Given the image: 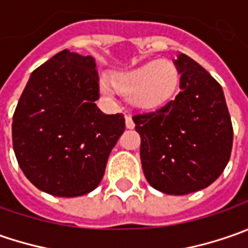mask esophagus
I'll return each mask as SVG.
<instances>
[{
  "label": "esophagus",
  "instance_id": "esophagus-1",
  "mask_svg": "<svg viewBox=\"0 0 248 248\" xmlns=\"http://www.w3.org/2000/svg\"><path fill=\"white\" fill-rule=\"evenodd\" d=\"M125 125H127V128H134L135 127V123H134V120H132V116L131 114H125Z\"/></svg>",
  "mask_w": 248,
  "mask_h": 248
}]
</instances>
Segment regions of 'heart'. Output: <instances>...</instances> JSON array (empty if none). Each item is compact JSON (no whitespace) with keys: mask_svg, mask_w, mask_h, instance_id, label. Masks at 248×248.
<instances>
[{"mask_svg":"<svg viewBox=\"0 0 248 248\" xmlns=\"http://www.w3.org/2000/svg\"><path fill=\"white\" fill-rule=\"evenodd\" d=\"M181 74L170 61H152L139 64L113 77L111 84L117 91L132 95V102L142 109H157L175 96ZM102 91H111L108 82H102Z\"/></svg>","mask_w":248,"mask_h":248,"instance_id":"1","label":"heart"}]
</instances>
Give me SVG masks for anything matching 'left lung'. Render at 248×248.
<instances>
[{
  "label": "left lung",
  "instance_id": "8db88e82",
  "mask_svg": "<svg viewBox=\"0 0 248 248\" xmlns=\"http://www.w3.org/2000/svg\"><path fill=\"white\" fill-rule=\"evenodd\" d=\"M174 63L181 74L175 99L132 120L148 182L163 193L181 196L204 189L222 174L233 127L218 81L185 53Z\"/></svg>",
  "mask_w": 248,
  "mask_h": 248
}]
</instances>
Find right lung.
<instances>
[{"label":"right lung","mask_w":248,"mask_h":248,"mask_svg":"<svg viewBox=\"0 0 248 248\" xmlns=\"http://www.w3.org/2000/svg\"><path fill=\"white\" fill-rule=\"evenodd\" d=\"M95 59L64 49L37 67L14 113L12 142L23 174L59 197L92 192L125 129L121 113L105 114Z\"/></svg>","instance_id":"obj_1"}]
</instances>
